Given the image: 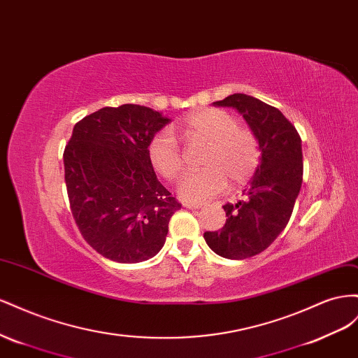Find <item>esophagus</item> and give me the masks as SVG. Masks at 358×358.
<instances>
[{
  "mask_svg": "<svg viewBox=\"0 0 358 358\" xmlns=\"http://www.w3.org/2000/svg\"><path fill=\"white\" fill-rule=\"evenodd\" d=\"M186 208H190V210H198L202 207V203H195V202H186L185 203Z\"/></svg>",
  "mask_w": 358,
  "mask_h": 358,
  "instance_id": "1",
  "label": "esophagus"
}]
</instances>
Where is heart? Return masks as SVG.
I'll use <instances>...</instances> for the list:
<instances>
[{
    "mask_svg": "<svg viewBox=\"0 0 358 358\" xmlns=\"http://www.w3.org/2000/svg\"><path fill=\"white\" fill-rule=\"evenodd\" d=\"M187 144H207L202 155L206 169L187 173L178 186V195L190 202L213 198L228 185L248 181L258 168L261 150L257 135L228 110L207 108L192 112L172 126ZM148 159L156 172L176 181L185 171V152L171 130H160L148 144Z\"/></svg>",
    "mask_w": 358,
    "mask_h": 358,
    "instance_id": "1",
    "label": "heart"
}]
</instances>
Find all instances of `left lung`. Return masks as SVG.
I'll list each match as a JSON object with an SVG mask.
<instances>
[{
  "instance_id": "left-lung-1",
  "label": "left lung",
  "mask_w": 358,
  "mask_h": 358,
  "mask_svg": "<svg viewBox=\"0 0 358 358\" xmlns=\"http://www.w3.org/2000/svg\"><path fill=\"white\" fill-rule=\"evenodd\" d=\"M213 105L237 109L259 141V165L243 198L224 203L220 231L203 234L219 257L246 259L267 249L289 222L303 182L301 138L279 109L257 97L237 93Z\"/></svg>"
}]
</instances>
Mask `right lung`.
<instances>
[{"mask_svg": "<svg viewBox=\"0 0 358 358\" xmlns=\"http://www.w3.org/2000/svg\"><path fill=\"white\" fill-rule=\"evenodd\" d=\"M169 121L151 108L121 105L75 124L64 150L67 195L80 234L101 257L135 264L165 244L181 203L157 180L148 144Z\"/></svg>", "mask_w": 358, "mask_h": 358, "instance_id": "1", "label": "right lung"}]
</instances>
